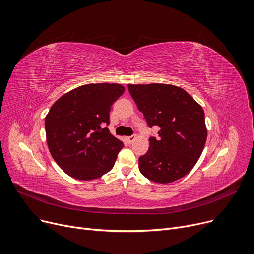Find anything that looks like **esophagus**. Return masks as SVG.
Masks as SVG:
<instances>
[{
  "instance_id": "34e87169",
  "label": "esophagus",
  "mask_w": 254,
  "mask_h": 254,
  "mask_svg": "<svg viewBox=\"0 0 254 254\" xmlns=\"http://www.w3.org/2000/svg\"><path fill=\"white\" fill-rule=\"evenodd\" d=\"M136 140V136H129V137H127V141L129 143V144H131L134 141Z\"/></svg>"
}]
</instances>
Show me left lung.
<instances>
[{
  "label": "left lung",
  "instance_id": "1",
  "mask_svg": "<svg viewBox=\"0 0 254 254\" xmlns=\"http://www.w3.org/2000/svg\"><path fill=\"white\" fill-rule=\"evenodd\" d=\"M128 91L148 126L160 127L149 138L139 170L146 179L169 184L188 174L200 158L207 129L202 107L183 88L170 84H128Z\"/></svg>",
  "mask_w": 254,
  "mask_h": 254
}]
</instances>
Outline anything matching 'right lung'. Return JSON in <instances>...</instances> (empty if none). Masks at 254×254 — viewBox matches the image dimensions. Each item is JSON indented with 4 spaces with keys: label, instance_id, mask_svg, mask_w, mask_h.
<instances>
[{
    "label": "right lung",
    "instance_id": "obj_1",
    "mask_svg": "<svg viewBox=\"0 0 254 254\" xmlns=\"http://www.w3.org/2000/svg\"><path fill=\"white\" fill-rule=\"evenodd\" d=\"M125 92L120 84H86L63 94L46 116L49 150L59 167L79 181L101 178L114 166L124 147L110 133L109 113Z\"/></svg>",
    "mask_w": 254,
    "mask_h": 254
}]
</instances>
